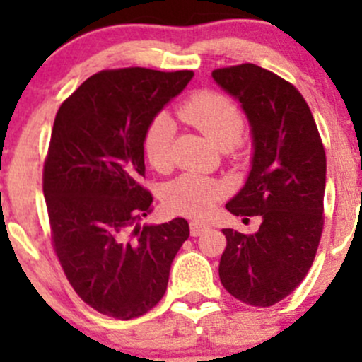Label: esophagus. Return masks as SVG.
<instances>
[{
  "label": "esophagus",
  "instance_id": "1",
  "mask_svg": "<svg viewBox=\"0 0 362 362\" xmlns=\"http://www.w3.org/2000/svg\"><path fill=\"white\" fill-rule=\"evenodd\" d=\"M189 229H191V236H199V235H202V233L206 231L208 226L203 224V222L192 221L191 224H189Z\"/></svg>",
  "mask_w": 362,
  "mask_h": 362
}]
</instances>
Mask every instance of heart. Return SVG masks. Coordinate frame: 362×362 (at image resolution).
<instances>
[{
  "mask_svg": "<svg viewBox=\"0 0 362 362\" xmlns=\"http://www.w3.org/2000/svg\"><path fill=\"white\" fill-rule=\"evenodd\" d=\"M178 115L224 151L236 147L245 129V120L235 101L217 90L194 93L180 105ZM173 120L166 113H159L145 129L144 151L152 168L160 173L173 166ZM226 194L228 187L217 178L185 173L168 184L163 199L173 214L203 217Z\"/></svg>",
  "mask_w": 362,
  "mask_h": 362,
  "instance_id": "heart-1",
  "label": "heart"
}]
</instances>
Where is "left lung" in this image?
<instances>
[{"instance_id": "1", "label": "left lung", "mask_w": 362, "mask_h": 362, "mask_svg": "<svg viewBox=\"0 0 362 362\" xmlns=\"http://www.w3.org/2000/svg\"><path fill=\"white\" fill-rule=\"evenodd\" d=\"M247 113L254 158L242 191L226 208L261 217L254 235L222 229L218 276L250 306H273L308 273L324 228L326 152L305 98L291 82L252 63L211 71Z\"/></svg>"}]
</instances>
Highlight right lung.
<instances>
[{"label": "right lung", "mask_w": 362, "mask_h": 362, "mask_svg": "<svg viewBox=\"0 0 362 362\" xmlns=\"http://www.w3.org/2000/svg\"><path fill=\"white\" fill-rule=\"evenodd\" d=\"M194 73L105 69L63 101L43 164L50 236L68 282L83 303L129 320L154 308L189 238L185 218L140 226L152 211L144 134Z\"/></svg>", "instance_id": "1"}]
</instances>
